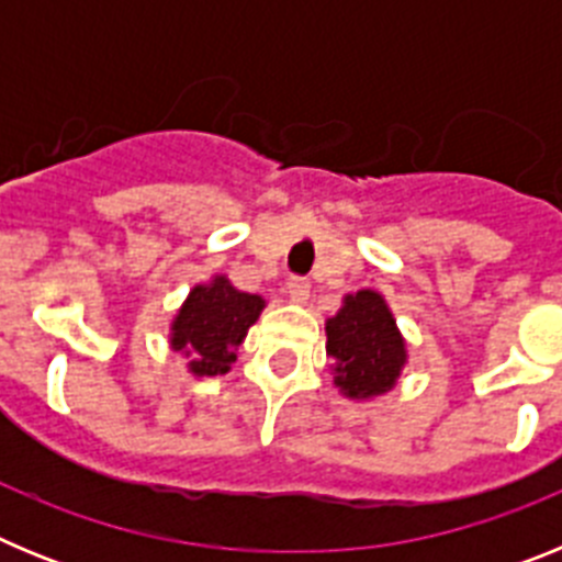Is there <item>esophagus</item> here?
<instances>
[{
	"label": "esophagus",
	"mask_w": 562,
	"mask_h": 562,
	"mask_svg": "<svg viewBox=\"0 0 562 562\" xmlns=\"http://www.w3.org/2000/svg\"><path fill=\"white\" fill-rule=\"evenodd\" d=\"M310 290L312 284L306 281V278H290V284H286L292 304H306V301H310Z\"/></svg>",
	"instance_id": "1"
}]
</instances>
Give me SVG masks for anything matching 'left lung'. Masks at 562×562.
Instances as JSON below:
<instances>
[{
    "instance_id": "8db88e82",
    "label": "left lung",
    "mask_w": 562,
    "mask_h": 562,
    "mask_svg": "<svg viewBox=\"0 0 562 562\" xmlns=\"http://www.w3.org/2000/svg\"><path fill=\"white\" fill-rule=\"evenodd\" d=\"M326 355L335 360V385L351 400L391 391L408 362L394 315L374 290L342 297L340 312L326 321Z\"/></svg>"
}]
</instances>
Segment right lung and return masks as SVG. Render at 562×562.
I'll return each mask as SVG.
<instances>
[{
    "mask_svg": "<svg viewBox=\"0 0 562 562\" xmlns=\"http://www.w3.org/2000/svg\"><path fill=\"white\" fill-rule=\"evenodd\" d=\"M261 310L265 297L236 290L225 276H213L211 284L188 292L171 324V349L188 357L191 374H227Z\"/></svg>",
    "mask_w": 562,
    "mask_h": 562,
    "instance_id": "right-lung-1",
    "label": "right lung"
}]
</instances>
